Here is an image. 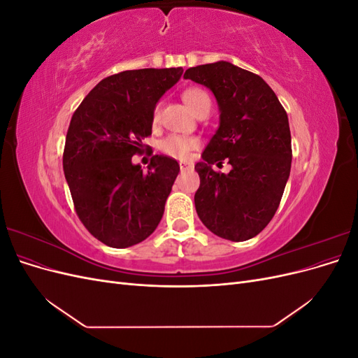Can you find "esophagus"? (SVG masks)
I'll return each instance as SVG.
<instances>
[{
  "instance_id": "34e87169",
  "label": "esophagus",
  "mask_w": 358,
  "mask_h": 358,
  "mask_svg": "<svg viewBox=\"0 0 358 358\" xmlns=\"http://www.w3.org/2000/svg\"><path fill=\"white\" fill-rule=\"evenodd\" d=\"M179 167H180V170H189V169H192V162L180 161V162H179Z\"/></svg>"
}]
</instances>
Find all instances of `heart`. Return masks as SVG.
Listing matches in <instances>:
<instances>
[{"mask_svg":"<svg viewBox=\"0 0 358 358\" xmlns=\"http://www.w3.org/2000/svg\"><path fill=\"white\" fill-rule=\"evenodd\" d=\"M183 101L194 113H200L201 110L210 109V99L206 91L201 88H187L182 94ZM159 117V107L157 106L154 110V121L157 122ZM199 142L192 137H185L179 134H170L159 142L161 152L175 159H187L194 149H197Z\"/></svg>","mask_w":358,"mask_h":358,"instance_id":"b5f03b06","label":"heart"}]
</instances>
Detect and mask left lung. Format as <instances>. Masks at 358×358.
<instances>
[{"label":"left lung","instance_id":"obj_1","mask_svg":"<svg viewBox=\"0 0 358 358\" xmlns=\"http://www.w3.org/2000/svg\"><path fill=\"white\" fill-rule=\"evenodd\" d=\"M183 78L208 86L221 112L218 131L196 164L199 218L222 239H252L272 221L289 176L287 112L258 74L227 61L191 67ZM224 159L232 166L227 176L211 169Z\"/></svg>","mask_w":358,"mask_h":358}]
</instances>
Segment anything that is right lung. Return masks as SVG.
Here are the masks:
<instances>
[{
	"label": "right lung",
	"mask_w": 358,
	"mask_h": 358,
	"mask_svg": "<svg viewBox=\"0 0 358 358\" xmlns=\"http://www.w3.org/2000/svg\"><path fill=\"white\" fill-rule=\"evenodd\" d=\"M178 69L127 70L103 79L71 116L62 167L74 210L95 239L128 248L155 231L179 173L175 158L154 155L148 171L131 162L152 134L157 101Z\"/></svg>",
	"instance_id": "obj_1"
}]
</instances>
